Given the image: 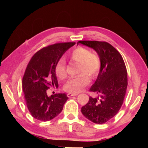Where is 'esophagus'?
I'll return each mask as SVG.
<instances>
[{
    "label": "esophagus",
    "instance_id": "esophagus-1",
    "mask_svg": "<svg viewBox=\"0 0 148 148\" xmlns=\"http://www.w3.org/2000/svg\"><path fill=\"white\" fill-rule=\"evenodd\" d=\"M78 94H72V93H68L67 96L68 97H71V96H77Z\"/></svg>",
    "mask_w": 148,
    "mask_h": 148
}]
</instances>
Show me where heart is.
<instances>
[{
    "instance_id": "1",
    "label": "heart",
    "mask_w": 148,
    "mask_h": 148,
    "mask_svg": "<svg viewBox=\"0 0 148 148\" xmlns=\"http://www.w3.org/2000/svg\"><path fill=\"white\" fill-rule=\"evenodd\" d=\"M71 60L78 62V73L75 77L70 79L64 85L66 92L77 94L88 86L90 79H95L98 76L101 67V60L96 52L90 51L87 48L78 46L71 52ZM55 73L60 79H64L67 76L66 62L63 58L58 60L55 66Z\"/></svg>"
}]
</instances>
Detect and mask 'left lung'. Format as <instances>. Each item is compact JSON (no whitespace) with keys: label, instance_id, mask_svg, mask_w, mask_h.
Here are the masks:
<instances>
[{"label":"left lung","instance_id":"8db88e82","mask_svg":"<svg viewBox=\"0 0 148 148\" xmlns=\"http://www.w3.org/2000/svg\"><path fill=\"white\" fill-rule=\"evenodd\" d=\"M79 43L94 48L101 60L98 78L90 89L98 96H90L82 112L92 122L103 124L113 118L122 106L128 85L126 66L120 52L108 42L82 40Z\"/></svg>","mask_w":148,"mask_h":148}]
</instances>
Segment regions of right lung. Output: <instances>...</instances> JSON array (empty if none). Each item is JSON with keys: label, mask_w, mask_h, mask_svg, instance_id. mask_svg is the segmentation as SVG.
<instances>
[{"label": "right lung", "mask_w": 148, "mask_h": 148, "mask_svg": "<svg viewBox=\"0 0 148 148\" xmlns=\"http://www.w3.org/2000/svg\"><path fill=\"white\" fill-rule=\"evenodd\" d=\"M75 42H62L38 50L28 62L22 79V88L29 112L34 119L48 121L61 112L69 98L66 94L48 96L46 91L58 86L55 66L66 50Z\"/></svg>", "instance_id": "obj_1"}]
</instances>
